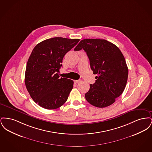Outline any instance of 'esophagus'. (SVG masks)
Wrapping results in <instances>:
<instances>
[{"label":"esophagus","mask_w":152,"mask_h":152,"mask_svg":"<svg viewBox=\"0 0 152 152\" xmlns=\"http://www.w3.org/2000/svg\"><path fill=\"white\" fill-rule=\"evenodd\" d=\"M74 81H75V83H76V84H78V83H79L80 82V80H75Z\"/></svg>","instance_id":"esophagus-1"}]
</instances>
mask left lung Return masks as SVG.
I'll return each instance as SVG.
<instances>
[{"mask_svg":"<svg viewBox=\"0 0 152 152\" xmlns=\"http://www.w3.org/2000/svg\"><path fill=\"white\" fill-rule=\"evenodd\" d=\"M82 49L87 53L91 69L98 75L85 94L86 99L94 107H108L123 94L126 85L128 69L124 56L116 45L104 39L82 40L74 50Z\"/></svg>","mask_w":152,"mask_h":152,"instance_id":"left-lung-1","label":"left lung"}]
</instances>
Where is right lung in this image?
I'll list each match as a JSON object with an SVG mask.
<instances>
[{
    "instance_id": "right-lung-1",
    "label": "right lung",
    "mask_w": 152,
    "mask_h": 152,
    "mask_svg": "<svg viewBox=\"0 0 152 152\" xmlns=\"http://www.w3.org/2000/svg\"><path fill=\"white\" fill-rule=\"evenodd\" d=\"M78 39L53 37L37 44L29 56L25 73V84L31 98L39 106L55 109L68 99L73 81L60 77L65 54L78 42Z\"/></svg>"
}]
</instances>
